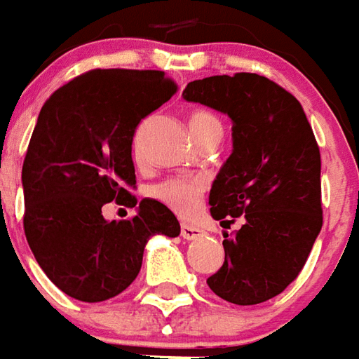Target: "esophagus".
<instances>
[{"label": "esophagus", "instance_id": "34e87169", "mask_svg": "<svg viewBox=\"0 0 359 359\" xmlns=\"http://www.w3.org/2000/svg\"><path fill=\"white\" fill-rule=\"evenodd\" d=\"M203 236H205V232L201 228H197V226L182 224V238L184 240H199Z\"/></svg>", "mask_w": 359, "mask_h": 359}]
</instances>
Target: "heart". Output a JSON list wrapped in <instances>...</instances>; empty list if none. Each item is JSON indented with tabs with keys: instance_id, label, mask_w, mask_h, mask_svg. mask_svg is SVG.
Instances as JSON below:
<instances>
[{
	"instance_id": "b5f03b06",
	"label": "heart",
	"mask_w": 359,
	"mask_h": 359,
	"mask_svg": "<svg viewBox=\"0 0 359 359\" xmlns=\"http://www.w3.org/2000/svg\"><path fill=\"white\" fill-rule=\"evenodd\" d=\"M220 126V121L208 114V111L197 110L189 116V129H191L193 137L199 141L203 135L207 133L208 129ZM135 156H141V147L139 141L133 144ZM203 191H205V184L201 180H191V177H174V180H166L162 184H156L151 189V195L160 203H164L170 210H174L182 216H191L197 208L201 207V199H203Z\"/></svg>"
}]
</instances>
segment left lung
I'll use <instances>...</instances> for the list:
<instances>
[{
  "label": "left lung",
  "instance_id": "8db88e82",
  "mask_svg": "<svg viewBox=\"0 0 359 359\" xmlns=\"http://www.w3.org/2000/svg\"><path fill=\"white\" fill-rule=\"evenodd\" d=\"M187 102L232 119L233 151L208 195L220 224L243 218L224 233V265L208 288L236 306L278 296L306 265L323 226L321 154L296 98L255 73L215 75L185 86Z\"/></svg>",
  "mask_w": 359,
  "mask_h": 359
}]
</instances>
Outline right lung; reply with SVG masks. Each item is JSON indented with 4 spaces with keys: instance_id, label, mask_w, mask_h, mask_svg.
<instances>
[{
    "instance_id": "1",
    "label": "right lung",
    "mask_w": 359,
    "mask_h": 359,
    "mask_svg": "<svg viewBox=\"0 0 359 359\" xmlns=\"http://www.w3.org/2000/svg\"><path fill=\"white\" fill-rule=\"evenodd\" d=\"M175 90L164 71L93 69L42 106L22 164V224L40 269L67 296L88 304L118 296L137 278L151 236H180L174 212L156 199L141 201L129 220L102 215L111 201L137 205L135 129Z\"/></svg>"
}]
</instances>
